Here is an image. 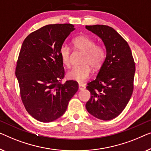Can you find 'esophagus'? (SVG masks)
<instances>
[{"label":"esophagus","instance_id":"1","mask_svg":"<svg viewBox=\"0 0 151 151\" xmlns=\"http://www.w3.org/2000/svg\"><path fill=\"white\" fill-rule=\"evenodd\" d=\"M85 88H86V86H85L84 85H83V84L78 85V90H84Z\"/></svg>","mask_w":151,"mask_h":151}]
</instances>
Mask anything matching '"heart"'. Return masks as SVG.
Listing matches in <instances>:
<instances>
[{
  "label": "heart",
  "instance_id": "heart-1",
  "mask_svg": "<svg viewBox=\"0 0 151 151\" xmlns=\"http://www.w3.org/2000/svg\"><path fill=\"white\" fill-rule=\"evenodd\" d=\"M74 48L84 52L82 63L83 65L74 67L68 72L67 76L70 79L78 83H83L90 75V68L98 70L102 66L105 59V50L103 47L96 45V42L86 35H78L73 40ZM59 56L63 64L68 67L70 65V50L65 45H62L59 48Z\"/></svg>",
  "mask_w": 151,
  "mask_h": 151
}]
</instances>
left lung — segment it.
I'll return each mask as SVG.
<instances>
[{
  "label": "left lung",
  "instance_id": "left-lung-1",
  "mask_svg": "<svg viewBox=\"0 0 151 151\" xmlns=\"http://www.w3.org/2000/svg\"><path fill=\"white\" fill-rule=\"evenodd\" d=\"M86 29L101 38L106 50L96 79L86 87L91 97L86 107L94 117L110 120L124 110L131 99L135 62L128 43L113 28L96 24L86 26Z\"/></svg>",
  "mask_w": 151,
  "mask_h": 151
}]
</instances>
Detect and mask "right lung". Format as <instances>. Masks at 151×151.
I'll list each match as a JSON object with an SVG mask.
<instances>
[{
    "label": "right lung",
    "instance_id": "1",
    "mask_svg": "<svg viewBox=\"0 0 151 151\" xmlns=\"http://www.w3.org/2000/svg\"><path fill=\"white\" fill-rule=\"evenodd\" d=\"M75 29L71 24H48L29 34L22 43L16 76L27 111L40 122L60 118L78 89L75 81L59 82L64 76L59 48Z\"/></svg>",
    "mask_w": 151,
    "mask_h": 151
}]
</instances>
